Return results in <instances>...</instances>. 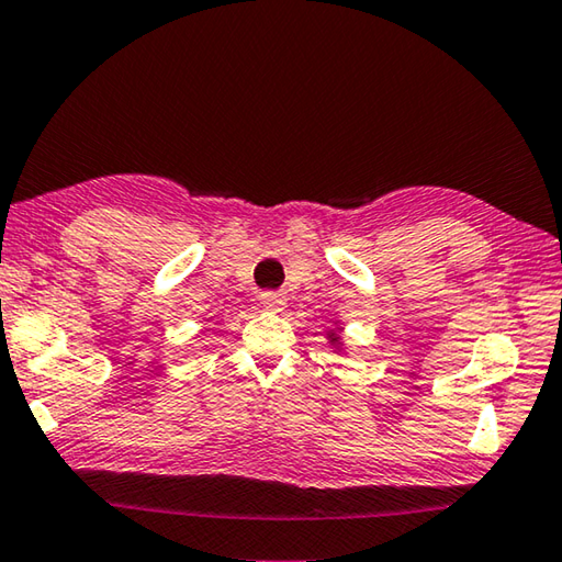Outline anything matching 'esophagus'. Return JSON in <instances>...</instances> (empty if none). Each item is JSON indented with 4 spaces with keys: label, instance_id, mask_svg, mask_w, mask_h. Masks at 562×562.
<instances>
[{
    "label": "esophagus",
    "instance_id": "1",
    "mask_svg": "<svg viewBox=\"0 0 562 562\" xmlns=\"http://www.w3.org/2000/svg\"><path fill=\"white\" fill-rule=\"evenodd\" d=\"M260 304L265 310H272V312H280L284 310V294L282 292H262L260 294Z\"/></svg>",
    "mask_w": 562,
    "mask_h": 562
}]
</instances>
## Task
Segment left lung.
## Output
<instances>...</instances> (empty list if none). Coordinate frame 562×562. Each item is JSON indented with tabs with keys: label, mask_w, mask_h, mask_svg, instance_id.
Instances as JSON below:
<instances>
[{
	"label": "left lung",
	"mask_w": 562,
	"mask_h": 562,
	"mask_svg": "<svg viewBox=\"0 0 562 562\" xmlns=\"http://www.w3.org/2000/svg\"><path fill=\"white\" fill-rule=\"evenodd\" d=\"M336 339H339V336H334V334H331V341H336Z\"/></svg>",
	"instance_id": "8db88e82"
}]
</instances>
